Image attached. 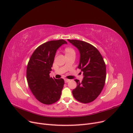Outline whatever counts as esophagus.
<instances>
[{
  "mask_svg": "<svg viewBox=\"0 0 133 133\" xmlns=\"http://www.w3.org/2000/svg\"><path fill=\"white\" fill-rule=\"evenodd\" d=\"M70 81V80H69V79H65V82L66 83H68V82H69Z\"/></svg>",
  "mask_w": 133,
  "mask_h": 133,
  "instance_id": "obj_1",
  "label": "esophagus"
}]
</instances>
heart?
Listing matches in <instances>:
<instances>
[{"label":"heart","instance_id":"obj_1","mask_svg":"<svg viewBox=\"0 0 133 133\" xmlns=\"http://www.w3.org/2000/svg\"><path fill=\"white\" fill-rule=\"evenodd\" d=\"M65 52H66V54H70L72 53H75V51L72 48L68 47L65 49Z\"/></svg>","mask_w":133,"mask_h":133}]
</instances>
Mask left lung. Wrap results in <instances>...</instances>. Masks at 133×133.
<instances>
[{"label": "left lung", "instance_id": "obj_1", "mask_svg": "<svg viewBox=\"0 0 133 133\" xmlns=\"http://www.w3.org/2000/svg\"><path fill=\"white\" fill-rule=\"evenodd\" d=\"M75 46L80 53L79 68L83 73L82 82L76 79L77 86L72 91L74 98L83 103L94 101L99 95L106 79V66L98 49L86 42L77 39H67Z\"/></svg>", "mask_w": 133, "mask_h": 133}]
</instances>
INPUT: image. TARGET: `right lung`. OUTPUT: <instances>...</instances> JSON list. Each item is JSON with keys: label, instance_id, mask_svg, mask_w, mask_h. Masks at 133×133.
Wrapping results in <instances>:
<instances>
[{"label": "right lung", "instance_id": "obj_1", "mask_svg": "<svg viewBox=\"0 0 133 133\" xmlns=\"http://www.w3.org/2000/svg\"><path fill=\"white\" fill-rule=\"evenodd\" d=\"M67 44L63 39L45 42L34 51L26 68V79L32 94L44 104H51L58 101L64 85V80L50 78L57 50L62 44Z\"/></svg>", "mask_w": 133, "mask_h": 133}]
</instances>
